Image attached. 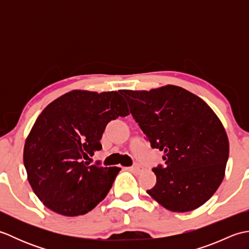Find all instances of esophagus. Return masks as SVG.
I'll return each mask as SVG.
<instances>
[{"mask_svg": "<svg viewBox=\"0 0 249 249\" xmlns=\"http://www.w3.org/2000/svg\"><path fill=\"white\" fill-rule=\"evenodd\" d=\"M128 170L131 171V172H135V173H140V172L143 171V167L138 165V163H136V165L129 167Z\"/></svg>", "mask_w": 249, "mask_h": 249, "instance_id": "1", "label": "esophagus"}]
</instances>
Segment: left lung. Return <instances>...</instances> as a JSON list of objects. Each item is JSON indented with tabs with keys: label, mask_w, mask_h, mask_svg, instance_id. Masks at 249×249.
I'll list each match as a JSON object with an SVG mask.
<instances>
[{
	"label": "left lung",
	"mask_w": 249,
	"mask_h": 249,
	"mask_svg": "<svg viewBox=\"0 0 249 249\" xmlns=\"http://www.w3.org/2000/svg\"><path fill=\"white\" fill-rule=\"evenodd\" d=\"M120 93L152 149L163 152L165 165L153 168L156 184L146 193L172 212L205 203L223 181L229 156L228 137L217 115L176 86Z\"/></svg>",
	"instance_id": "obj_1"
}]
</instances>
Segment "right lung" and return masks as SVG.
<instances>
[{
    "mask_svg": "<svg viewBox=\"0 0 249 249\" xmlns=\"http://www.w3.org/2000/svg\"><path fill=\"white\" fill-rule=\"evenodd\" d=\"M128 114L119 92L72 91L47 106L23 152L30 185L47 208L64 216L83 215L107 196L121 168L84 160L102 150L109 122Z\"/></svg>",
    "mask_w": 249,
    "mask_h": 249,
    "instance_id": "right-lung-1",
    "label": "right lung"
}]
</instances>
